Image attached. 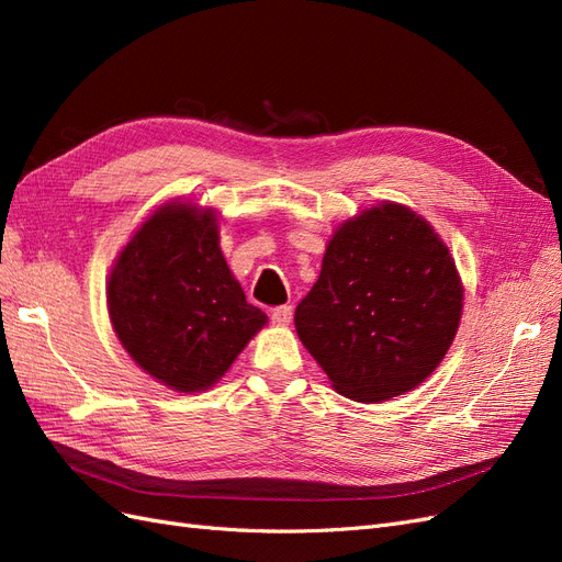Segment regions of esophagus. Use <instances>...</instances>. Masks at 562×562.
<instances>
[{
    "label": "esophagus",
    "mask_w": 562,
    "mask_h": 562,
    "mask_svg": "<svg viewBox=\"0 0 562 562\" xmlns=\"http://www.w3.org/2000/svg\"><path fill=\"white\" fill-rule=\"evenodd\" d=\"M291 321H293V307H277L271 312V323H274V326L285 328L291 326Z\"/></svg>",
    "instance_id": "34e87169"
}]
</instances>
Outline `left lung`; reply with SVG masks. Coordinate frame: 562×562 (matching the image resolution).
<instances>
[{
  "label": "left lung",
  "mask_w": 562,
  "mask_h": 562,
  "mask_svg": "<svg viewBox=\"0 0 562 562\" xmlns=\"http://www.w3.org/2000/svg\"><path fill=\"white\" fill-rule=\"evenodd\" d=\"M464 288L448 246L401 203L337 227L295 328L339 394L380 403L413 391L443 361Z\"/></svg>",
  "instance_id": "1"
}]
</instances>
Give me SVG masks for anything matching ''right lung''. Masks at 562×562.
Returning <instances> with one entry per match:
<instances>
[{
	"label": "right lung",
	"instance_id": "right-lung-1",
	"mask_svg": "<svg viewBox=\"0 0 562 562\" xmlns=\"http://www.w3.org/2000/svg\"><path fill=\"white\" fill-rule=\"evenodd\" d=\"M108 310L131 359L182 394L213 386L267 323L223 258L215 211L187 201L164 203L116 255Z\"/></svg>",
	"mask_w": 562,
	"mask_h": 562
}]
</instances>
